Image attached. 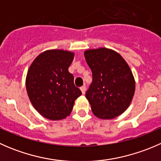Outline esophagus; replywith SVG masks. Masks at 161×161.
I'll return each instance as SVG.
<instances>
[{
  "mask_svg": "<svg viewBox=\"0 0 161 161\" xmlns=\"http://www.w3.org/2000/svg\"><path fill=\"white\" fill-rule=\"evenodd\" d=\"M80 90L82 91V94H84L86 92V86H82L80 87Z\"/></svg>",
  "mask_w": 161,
  "mask_h": 161,
  "instance_id": "esophagus-1",
  "label": "esophagus"
}]
</instances>
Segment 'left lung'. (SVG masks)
Listing matches in <instances>:
<instances>
[{
	"label": "left lung",
	"instance_id": "8db88e82",
	"mask_svg": "<svg viewBox=\"0 0 161 161\" xmlns=\"http://www.w3.org/2000/svg\"><path fill=\"white\" fill-rule=\"evenodd\" d=\"M86 61L92 82L86 92L92 113L101 119H113L130 105L136 82L130 68L114 50L99 48L86 50Z\"/></svg>",
	"mask_w": 161,
	"mask_h": 161
}]
</instances>
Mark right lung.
<instances>
[{
    "label": "right lung",
    "mask_w": 161,
    "mask_h": 161,
    "mask_svg": "<svg viewBox=\"0 0 161 161\" xmlns=\"http://www.w3.org/2000/svg\"><path fill=\"white\" fill-rule=\"evenodd\" d=\"M74 53L63 50H46L36 58L27 73L25 85L32 106L44 118L61 120L72 111L82 92L69 71Z\"/></svg>",
    "instance_id": "obj_1"
}]
</instances>
